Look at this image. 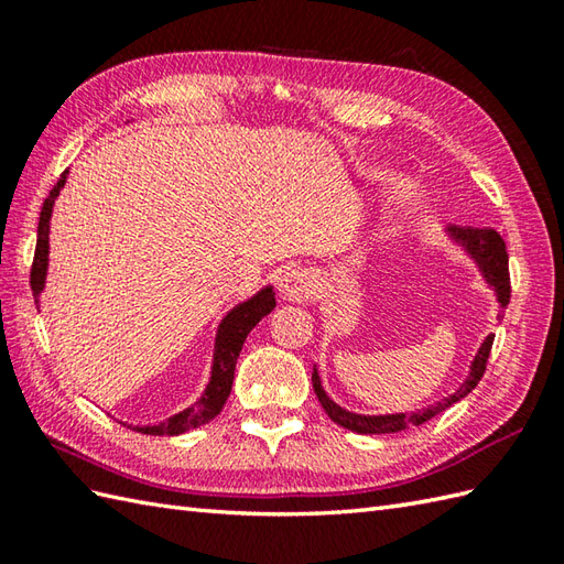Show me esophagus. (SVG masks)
Instances as JSON below:
<instances>
[{"mask_svg":"<svg viewBox=\"0 0 564 564\" xmlns=\"http://www.w3.org/2000/svg\"><path fill=\"white\" fill-rule=\"evenodd\" d=\"M315 273L307 269H291L281 275L279 291L289 303H307L315 297Z\"/></svg>","mask_w":564,"mask_h":564,"instance_id":"1","label":"esophagus"}]
</instances>
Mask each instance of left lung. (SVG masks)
Masks as SVG:
<instances>
[{
    "mask_svg": "<svg viewBox=\"0 0 564 564\" xmlns=\"http://www.w3.org/2000/svg\"><path fill=\"white\" fill-rule=\"evenodd\" d=\"M451 235L455 239H460V242L465 245V249L470 251L477 263H480V269L485 273L487 283H492L495 289H497V297H499L501 307H507L509 305V297H511V279H509L507 245H505V239H501V235L495 232V230H482V227H470V225L451 227ZM501 317H505V310H501ZM492 344H495V334H489V337L482 344L480 354H477V358H475L473 370H470V378L463 382L458 392H453L451 398L438 402L436 406H431V410L416 412L412 416H406V414L361 416V414L346 412V410H341V406H337L327 398L325 390H322V386H319V376L315 373V370H313V388H315V394H317V400L322 404V410L329 414V419H332L334 424H339V426L349 429V431H356V434H398V431L419 426V424L429 422V419H434L436 414L446 412L451 404L463 400L467 392L475 390V386L482 380L485 370H487V361H489V351H492Z\"/></svg>",
    "mask_w": 564,
    "mask_h": 564,
    "instance_id": "left-lung-1",
    "label": "left lung"
}]
</instances>
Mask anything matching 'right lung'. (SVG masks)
Listing matches in <instances>:
<instances>
[{
    "label": "right lung",
    "instance_id": "right-lung-1",
    "mask_svg": "<svg viewBox=\"0 0 564 564\" xmlns=\"http://www.w3.org/2000/svg\"><path fill=\"white\" fill-rule=\"evenodd\" d=\"M67 178V172L59 174L57 184L51 188V194L43 200L41 208V220H39V239H35V254L31 263V291L33 295H39L43 291L45 283V269H47V225H51V213H53V203L63 188ZM275 307V297L271 285L269 289L259 291L251 301L237 305L230 315L223 319V325L218 329V339H215V361H213V373L210 382L203 398L191 404L188 410L178 412L174 416L166 419L162 424L154 426H135V431H142V434L150 436H178L186 434L191 429H198L223 410V404L227 400V394L232 390V378H235V366H237V356L242 351V344L247 339V334L259 325V319L263 315H269Z\"/></svg>",
    "mask_w": 564,
    "mask_h": 564
}]
</instances>
